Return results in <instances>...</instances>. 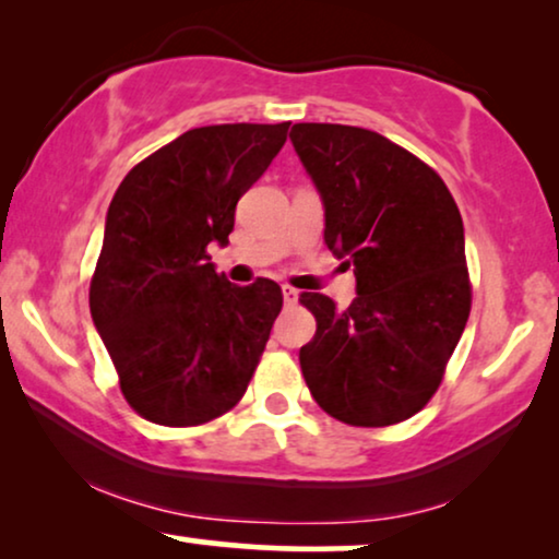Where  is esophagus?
<instances>
[{"label": "esophagus", "mask_w": 559, "mask_h": 559, "mask_svg": "<svg viewBox=\"0 0 559 559\" xmlns=\"http://www.w3.org/2000/svg\"><path fill=\"white\" fill-rule=\"evenodd\" d=\"M281 294H284V301L286 304L299 301V292H296V288H292V286H284V292H281Z\"/></svg>", "instance_id": "1"}]
</instances>
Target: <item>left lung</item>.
<instances>
[{"label":"left lung","instance_id":"1","mask_svg":"<svg viewBox=\"0 0 559 559\" xmlns=\"http://www.w3.org/2000/svg\"><path fill=\"white\" fill-rule=\"evenodd\" d=\"M292 143L357 292L347 309L301 294L317 319L299 349L304 381L334 419L399 424L440 389L471 314L463 217L427 163L373 130L299 122Z\"/></svg>","mask_w":559,"mask_h":559}]
</instances>
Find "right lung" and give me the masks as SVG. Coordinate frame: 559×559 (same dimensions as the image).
<instances>
[{"instance_id":"right-lung-1","label":"right lung","mask_w":559,"mask_h":559,"mask_svg":"<svg viewBox=\"0 0 559 559\" xmlns=\"http://www.w3.org/2000/svg\"><path fill=\"white\" fill-rule=\"evenodd\" d=\"M292 122L210 124L178 135L124 176L88 288L96 332L128 404L163 427L229 412L284 307L275 281L214 271L240 197L265 174Z\"/></svg>"}]
</instances>
